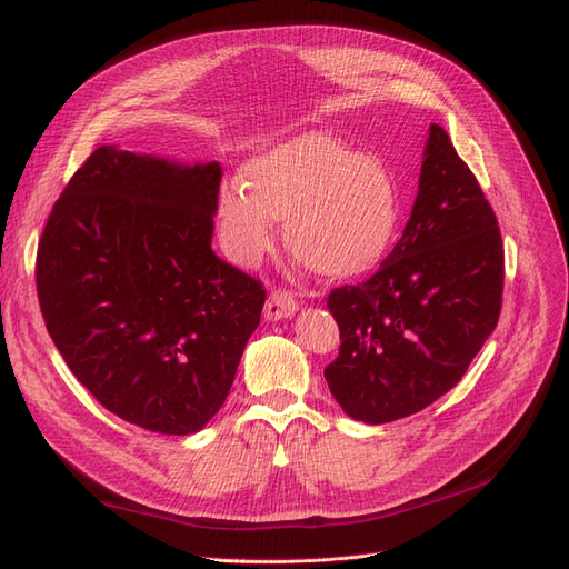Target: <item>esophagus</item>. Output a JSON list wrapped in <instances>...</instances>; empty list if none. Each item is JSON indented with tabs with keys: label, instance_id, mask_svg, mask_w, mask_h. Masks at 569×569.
Masks as SVG:
<instances>
[{
	"label": "esophagus",
	"instance_id": "1",
	"mask_svg": "<svg viewBox=\"0 0 569 569\" xmlns=\"http://www.w3.org/2000/svg\"><path fill=\"white\" fill-rule=\"evenodd\" d=\"M299 311V301L289 295V291L284 289H274L270 291V297L266 301V320H284V318H291Z\"/></svg>",
	"mask_w": 569,
	"mask_h": 569
}]
</instances>
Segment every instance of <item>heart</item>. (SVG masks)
<instances>
[{
    "instance_id": "1",
    "label": "heart",
    "mask_w": 569,
    "mask_h": 569,
    "mask_svg": "<svg viewBox=\"0 0 569 569\" xmlns=\"http://www.w3.org/2000/svg\"><path fill=\"white\" fill-rule=\"evenodd\" d=\"M249 189L222 184L218 228L234 263L258 266L284 226L289 253L325 280L370 272L401 226V187L391 168L337 134L303 132L247 168Z\"/></svg>"
}]
</instances>
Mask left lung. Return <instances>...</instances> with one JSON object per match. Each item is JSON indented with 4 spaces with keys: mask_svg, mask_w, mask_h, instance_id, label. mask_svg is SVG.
<instances>
[{
    "mask_svg": "<svg viewBox=\"0 0 569 569\" xmlns=\"http://www.w3.org/2000/svg\"><path fill=\"white\" fill-rule=\"evenodd\" d=\"M503 242L449 134L429 126L410 220L380 270L332 289L341 347L325 380L349 418L382 425L453 389L501 313Z\"/></svg>",
    "mask_w": 569,
    "mask_h": 569,
    "instance_id": "1",
    "label": "left lung"
}]
</instances>
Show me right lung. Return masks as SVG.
Listing matches in <instances>:
<instances>
[{
  "mask_svg": "<svg viewBox=\"0 0 569 569\" xmlns=\"http://www.w3.org/2000/svg\"><path fill=\"white\" fill-rule=\"evenodd\" d=\"M220 163L99 147L38 247L51 341L94 399L159 435H194L226 403L266 289L211 249Z\"/></svg>",
  "mask_w": 569,
  "mask_h": 569,
  "instance_id": "right-lung-1",
  "label": "right lung"
}]
</instances>
